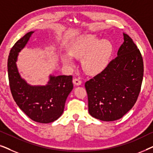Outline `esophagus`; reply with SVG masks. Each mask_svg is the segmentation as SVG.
Returning <instances> with one entry per match:
<instances>
[{"label": "esophagus", "mask_w": 153, "mask_h": 153, "mask_svg": "<svg viewBox=\"0 0 153 153\" xmlns=\"http://www.w3.org/2000/svg\"><path fill=\"white\" fill-rule=\"evenodd\" d=\"M73 83H74V85H79L81 84V81L78 78H74L73 79Z\"/></svg>", "instance_id": "1"}]
</instances>
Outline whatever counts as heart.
I'll return each instance as SVG.
<instances>
[{
    "label": "heart",
    "instance_id": "1",
    "mask_svg": "<svg viewBox=\"0 0 153 153\" xmlns=\"http://www.w3.org/2000/svg\"><path fill=\"white\" fill-rule=\"evenodd\" d=\"M71 56L83 58L84 70L91 74L101 72L106 68L113 52V45L108 39H101L95 35H83L73 42L68 48ZM62 60L65 65H72V58L69 54H63Z\"/></svg>",
    "mask_w": 153,
    "mask_h": 153
}]
</instances>
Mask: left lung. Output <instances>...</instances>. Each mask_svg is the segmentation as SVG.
Here are the masks:
<instances>
[{"instance_id": "1", "label": "left lung", "mask_w": 153, "mask_h": 153, "mask_svg": "<svg viewBox=\"0 0 153 153\" xmlns=\"http://www.w3.org/2000/svg\"><path fill=\"white\" fill-rule=\"evenodd\" d=\"M123 37L117 57L85 83L89 114L102 121L122 118L134 105L141 91L143 58L132 39L125 33Z\"/></svg>"}]
</instances>
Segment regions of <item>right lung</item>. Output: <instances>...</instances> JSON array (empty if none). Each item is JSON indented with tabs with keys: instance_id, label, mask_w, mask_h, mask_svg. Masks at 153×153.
I'll return each mask as SVG.
<instances>
[{
	"instance_id": "1",
	"label": "right lung",
	"mask_w": 153,
	"mask_h": 153,
	"mask_svg": "<svg viewBox=\"0 0 153 153\" xmlns=\"http://www.w3.org/2000/svg\"><path fill=\"white\" fill-rule=\"evenodd\" d=\"M33 33H26L10 50L7 60L10 91L16 104L31 120L49 123L57 120L63 113L67 97L73 89L72 76H50L46 85H30L21 77L16 59Z\"/></svg>"
}]
</instances>
